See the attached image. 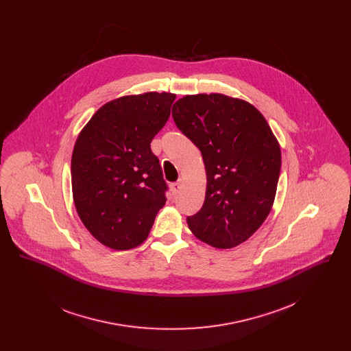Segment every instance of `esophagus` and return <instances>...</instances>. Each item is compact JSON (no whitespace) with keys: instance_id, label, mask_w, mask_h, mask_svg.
<instances>
[{"instance_id":"obj_1","label":"esophagus","mask_w":351,"mask_h":351,"mask_svg":"<svg viewBox=\"0 0 351 351\" xmlns=\"http://www.w3.org/2000/svg\"><path fill=\"white\" fill-rule=\"evenodd\" d=\"M169 186H171V192H172V195H178V193L180 192V189H182L183 184H182V180H179V182H176V183L171 184Z\"/></svg>"}]
</instances>
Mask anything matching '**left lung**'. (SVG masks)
Returning <instances> with one entry per match:
<instances>
[{"label":"left lung","instance_id":"obj_1","mask_svg":"<svg viewBox=\"0 0 351 351\" xmlns=\"http://www.w3.org/2000/svg\"><path fill=\"white\" fill-rule=\"evenodd\" d=\"M172 117L199 147L206 171L205 200L186 217L188 226L202 242L232 249L271 210L282 167L279 143L258 109L219 93L185 96L173 104Z\"/></svg>","mask_w":351,"mask_h":351}]
</instances>
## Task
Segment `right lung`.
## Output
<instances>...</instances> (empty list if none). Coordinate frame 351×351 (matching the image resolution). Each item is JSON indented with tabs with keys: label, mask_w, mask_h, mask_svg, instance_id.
<instances>
[{
	"label": "right lung",
	"mask_w": 351,
	"mask_h": 351,
	"mask_svg": "<svg viewBox=\"0 0 351 351\" xmlns=\"http://www.w3.org/2000/svg\"><path fill=\"white\" fill-rule=\"evenodd\" d=\"M172 93L110 101L79 135L71 162L72 193L85 228L105 246L129 250L150 233L167 183L152 138L166 125Z\"/></svg>",
	"instance_id": "obj_1"
}]
</instances>
